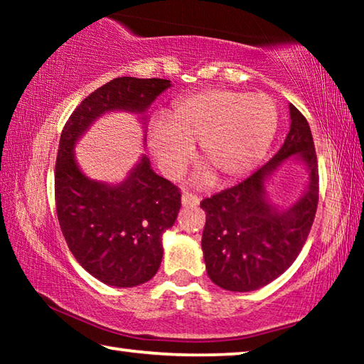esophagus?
<instances>
[{
	"label": "esophagus",
	"instance_id": "esophagus-1",
	"mask_svg": "<svg viewBox=\"0 0 364 364\" xmlns=\"http://www.w3.org/2000/svg\"><path fill=\"white\" fill-rule=\"evenodd\" d=\"M199 202H200V199H199V197H197L196 194L184 193V194L181 196V204H183L184 207H197V205H199Z\"/></svg>",
	"mask_w": 364,
	"mask_h": 364
}]
</instances>
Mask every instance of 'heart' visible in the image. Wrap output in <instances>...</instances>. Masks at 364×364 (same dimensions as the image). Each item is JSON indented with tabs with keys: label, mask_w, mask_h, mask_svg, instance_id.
Masks as SVG:
<instances>
[{
	"label": "heart",
	"mask_w": 364,
	"mask_h": 364,
	"mask_svg": "<svg viewBox=\"0 0 364 364\" xmlns=\"http://www.w3.org/2000/svg\"><path fill=\"white\" fill-rule=\"evenodd\" d=\"M279 110L267 95L208 88L178 100L173 114L154 115L147 128L151 151L160 170L175 178L194 157L200 140V159L207 167L197 181L232 183L260 165L276 138Z\"/></svg>",
	"instance_id": "heart-1"
}]
</instances>
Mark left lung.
Wrapping results in <instances>:
<instances>
[{
  "mask_svg": "<svg viewBox=\"0 0 364 364\" xmlns=\"http://www.w3.org/2000/svg\"><path fill=\"white\" fill-rule=\"evenodd\" d=\"M291 110V130L278 154L247 180L200 202L207 213L202 250L207 274L232 292H250L284 273L299 257L318 207V162L310 125L300 110ZM304 161L309 171L306 193L291 208L267 199L266 183L287 158Z\"/></svg>",
  "mask_w": 364,
  "mask_h": 364,
  "instance_id": "1",
  "label": "left lung"
}]
</instances>
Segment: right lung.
Here are the masks:
<instances>
[{"label":"right lung","mask_w":364,"mask_h":364,"mask_svg":"<svg viewBox=\"0 0 364 364\" xmlns=\"http://www.w3.org/2000/svg\"><path fill=\"white\" fill-rule=\"evenodd\" d=\"M170 86L164 78H114L80 102L60 134L54 170L60 230L77 262L107 286L133 287L156 276L162 234L175 223L181 194L151 168L146 156L122 183L109 184L86 176L73 149L107 112L141 114L146 122V110Z\"/></svg>","instance_id":"obj_1"}]
</instances>
